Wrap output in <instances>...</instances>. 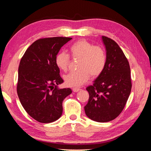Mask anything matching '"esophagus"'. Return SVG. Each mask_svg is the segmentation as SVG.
I'll list each match as a JSON object with an SVG mask.
<instances>
[{
	"label": "esophagus",
	"instance_id": "34e87169",
	"mask_svg": "<svg viewBox=\"0 0 151 151\" xmlns=\"http://www.w3.org/2000/svg\"><path fill=\"white\" fill-rule=\"evenodd\" d=\"M81 90V89H80L79 88H73V91H74V92H77V91Z\"/></svg>",
	"mask_w": 151,
	"mask_h": 151
}]
</instances>
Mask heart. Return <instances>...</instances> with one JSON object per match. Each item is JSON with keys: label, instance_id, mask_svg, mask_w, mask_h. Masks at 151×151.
<instances>
[{"label": "heart", "instance_id": "heart-1", "mask_svg": "<svg viewBox=\"0 0 151 151\" xmlns=\"http://www.w3.org/2000/svg\"><path fill=\"white\" fill-rule=\"evenodd\" d=\"M73 58L79 59L78 70L64 76L65 84L70 87H78L84 84L90 76L97 77L103 73L107 63V54L101 46H94L86 40H80L70 47ZM70 61L69 54L63 51L56 55L55 63L60 70L66 71Z\"/></svg>", "mask_w": 151, "mask_h": 151}]
</instances>
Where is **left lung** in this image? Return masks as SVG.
I'll return each mask as SVG.
<instances>
[{
  "instance_id": "1",
  "label": "left lung",
  "mask_w": 151,
  "mask_h": 151,
  "mask_svg": "<svg viewBox=\"0 0 151 151\" xmlns=\"http://www.w3.org/2000/svg\"><path fill=\"white\" fill-rule=\"evenodd\" d=\"M107 63L103 73L86 88L89 99L84 107L91 120L107 122L119 116L128 101L132 89L130 67L122 50L116 42L103 36Z\"/></svg>"
}]
</instances>
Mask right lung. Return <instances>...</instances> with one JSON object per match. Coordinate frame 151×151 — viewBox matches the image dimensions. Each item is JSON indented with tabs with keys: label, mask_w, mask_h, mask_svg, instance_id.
I'll return each mask as SVG.
<instances>
[{
	"label": "right lung",
	"mask_w": 151,
	"mask_h": 151,
	"mask_svg": "<svg viewBox=\"0 0 151 151\" xmlns=\"http://www.w3.org/2000/svg\"><path fill=\"white\" fill-rule=\"evenodd\" d=\"M72 38H40L26 50L18 68L17 92L21 104L30 116L41 123L57 120L63 113V99L72 93L59 88L63 81L55 58Z\"/></svg>",
	"instance_id": "right-lung-1"
}]
</instances>
